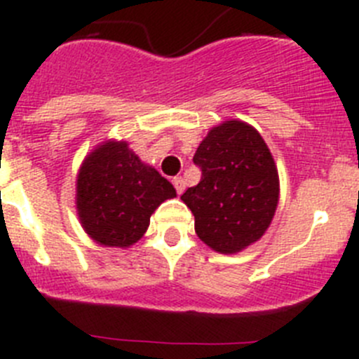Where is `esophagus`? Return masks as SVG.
I'll use <instances>...</instances> for the list:
<instances>
[{
  "instance_id": "esophagus-1",
  "label": "esophagus",
  "mask_w": 359,
  "mask_h": 359,
  "mask_svg": "<svg viewBox=\"0 0 359 359\" xmlns=\"http://www.w3.org/2000/svg\"><path fill=\"white\" fill-rule=\"evenodd\" d=\"M173 186H175L177 194H182L184 189H186V180H184L182 177H175V179H173Z\"/></svg>"
}]
</instances>
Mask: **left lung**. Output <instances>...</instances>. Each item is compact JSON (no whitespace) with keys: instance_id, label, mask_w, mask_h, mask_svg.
Masks as SVG:
<instances>
[{"instance_id":"1","label":"left lung","mask_w":359,"mask_h":359,"mask_svg":"<svg viewBox=\"0 0 359 359\" xmlns=\"http://www.w3.org/2000/svg\"><path fill=\"white\" fill-rule=\"evenodd\" d=\"M193 161L201 180L180 200L193 212L198 238L224 255L259 241L280 201V175L262 135L241 119H227L206 133Z\"/></svg>"}]
</instances>
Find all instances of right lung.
I'll list each match as a JSON object with an SVG mask.
<instances>
[{
	"mask_svg": "<svg viewBox=\"0 0 359 359\" xmlns=\"http://www.w3.org/2000/svg\"><path fill=\"white\" fill-rule=\"evenodd\" d=\"M177 191L126 140H104L83 159L76 175V212L97 245L130 248L146 234L151 215Z\"/></svg>",
	"mask_w": 359,
	"mask_h": 359,
	"instance_id": "right-lung-1",
	"label": "right lung"
}]
</instances>
